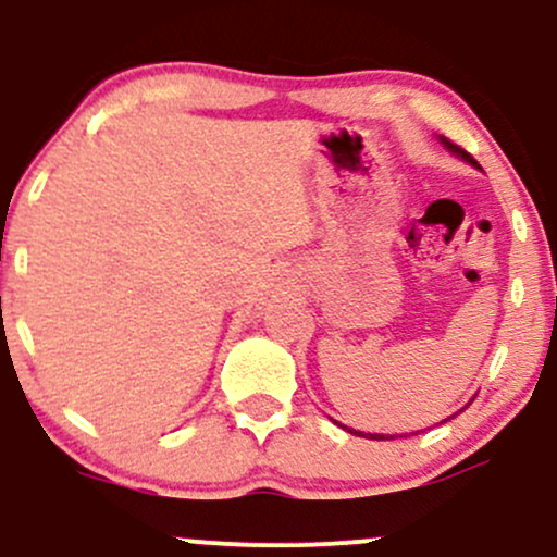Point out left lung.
Wrapping results in <instances>:
<instances>
[{"instance_id":"obj_1","label":"left lung","mask_w":557,"mask_h":557,"mask_svg":"<svg viewBox=\"0 0 557 557\" xmlns=\"http://www.w3.org/2000/svg\"><path fill=\"white\" fill-rule=\"evenodd\" d=\"M443 144H446V146H448V149H450V151H454V154L465 157V160H467V162H472V165H478V162H475V157H472V154H470V151H465V149H461V146L450 144V140H448V138H443ZM349 432H355V435H360V437H371V441H386V435H371V432H357V430H349Z\"/></svg>"}]
</instances>
